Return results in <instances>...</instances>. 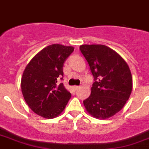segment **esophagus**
Listing matches in <instances>:
<instances>
[{
	"label": "esophagus",
	"instance_id": "esophagus-1",
	"mask_svg": "<svg viewBox=\"0 0 149 149\" xmlns=\"http://www.w3.org/2000/svg\"><path fill=\"white\" fill-rule=\"evenodd\" d=\"M79 86L75 85V86H73V87H72V89H73V90H74V91H75V90H77V89L79 88Z\"/></svg>",
	"mask_w": 149,
	"mask_h": 149
}]
</instances>
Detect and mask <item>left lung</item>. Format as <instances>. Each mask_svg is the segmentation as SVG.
<instances>
[{
    "mask_svg": "<svg viewBox=\"0 0 149 149\" xmlns=\"http://www.w3.org/2000/svg\"><path fill=\"white\" fill-rule=\"evenodd\" d=\"M81 53L88 62L94 82L86 110L97 118L105 119L119 112L129 98L133 87L130 69L114 50L102 44H84Z\"/></svg>",
    "mask_w": 149,
    "mask_h": 149,
    "instance_id": "obj_1",
    "label": "left lung"
}]
</instances>
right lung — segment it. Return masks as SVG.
<instances>
[{
  "label": "right lung",
  "mask_w": 149,
  "mask_h": 149,
  "mask_svg": "<svg viewBox=\"0 0 149 149\" xmlns=\"http://www.w3.org/2000/svg\"><path fill=\"white\" fill-rule=\"evenodd\" d=\"M74 51L72 47L52 44L43 49L27 64L21 79V91L35 113L51 119L65 108L71 93L64 87L63 66Z\"/></svg>",
  "instance_id": "1"
}]
</instances>
